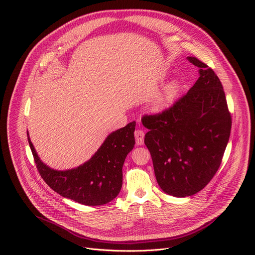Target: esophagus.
<instances>
[{
	"label": "esophagus",
	"mask_w": 255,
	"mask_h": 255,
	"mask_svg": "<svg viewBox=\"0 0 255 255\" xmlns=\"http://www.w3.org/2000/svg\"><path fill=\"white\" fill-rule=\"evenodd\" d=\"M135 138H136V143L137 145H142L143 141H144V132L143 130H136L135 131Z\"/></svg>",
	"instance_id": "obj_1"
}]
</instances>
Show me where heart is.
Instances as JSON below:
<instances>
[{"mask_svg":"<svg viewBox=\"0 0 255 255\" xmlns=\"http://www.w3.org/2000/svg\"><path fill=\"white\" fill-rule=\"evenodd\" d=\"M177 91V84L175 82H171L170 84H168L162 94L157 98V100L154 103V110L155 111H161L163 109H165L170 101L173 99V97L175 96Z\"/></svg>","mask_w":255,"mask_h":255,"instance_id":"1","label":"heart"}]
</instances>
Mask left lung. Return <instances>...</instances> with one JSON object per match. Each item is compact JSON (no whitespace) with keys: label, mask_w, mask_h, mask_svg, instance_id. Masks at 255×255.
Returning <instances> with one entry per match:
<instances>
[{"label":"left lung","mask_w":255,"mask_h":255,"mask_svg":"<svg viewBox=\"0 0 255 255\" xmlns=\"http://www.w3.org/2000/svg\"><path fill=\"white\" fill-rule=\"evenodd\" d=\"M199 79L190 91L161 113L145 115L148 148L157 183L170 196L183 198L203 190L219 168L231 131L223 86L196 57Z\"/></svg>","instance_id":"8db88e82"}]
</instances>
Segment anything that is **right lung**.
Returning a JSON list of instances; mask_svg holds the SVG:
<instances>
[{"label": "right lung", "instance_id": "1", "mask_svg": "<svg viewBox=\"0 0 255 255\" xmlns=\"http://www.w3.org/2000/svg\"><path fill=\"white\" fill-rule=\"evenodd\" d=\"M133 121L109 135L90 160L79 167L55 170L44 164L30 140L34 161L45 183L60 196L86 206H101L114 200L122 188V167L135 144Z\"/></svg>", "mask_w": 255, "mask_h": 255}]
</instances>
